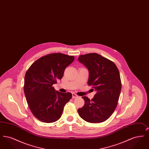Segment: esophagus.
<instances>
[{
	"label": "esophagus",
	"mask_w": 149,
	"mask_h": 149,
	"mask_svg": "<svg viewBox=\"0 0 149 149\" xmlns=\"http://www.w3.org/2000/svg\"><path fill=\"white\" fill-rule=\"evenodd\" d=\"M78 96L77 94H75V93H72V98H78Z\"/></svg>",
	"instance_id": "obj_1"
}]
</instances>
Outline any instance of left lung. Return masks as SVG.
I'll list each match as a JSON object with an SVG mask.
<instances>
[{
	"instance_id": "8db88e82",
	"label": "left lung",
	"mask_w": 149,
	"mask_h": 149,
	"mask_svg": "<svg viewBox=\"0 0 149 149\" xmlns=\"http://www.w3.org/2000/svg\"><path fill=\"white\" fill-rule=\"evenodd\" d=\"M78 60L89 70L88 84L97 91L92 100L82 97L85 103L78 109L79 114L90 123L104 122L118 103L122 87L119 70L113 61L97 53L80 55Z\"/></svg>"
}]
</instances>
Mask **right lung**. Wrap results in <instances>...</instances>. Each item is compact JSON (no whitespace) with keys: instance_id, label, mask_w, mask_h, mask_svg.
Instances as JSON below:
<instances>
[{"instance_id":"obj_1","label":"right lung","mask_w":149,"mask_h":149,"mask_svg":"<svg viewBox=\"0 0 149 149\" xmlns=\"http://www.w3.org/2000/svg\"><path fill=\"white\" fill-rule=\"evenodd\" d=\"M74 60V56L50 54L37 60L26 71L24 92L31 112L38 120L52 123L61 117L72 94L55 91L53 85Z\"/></svg>"}]
</instances>
